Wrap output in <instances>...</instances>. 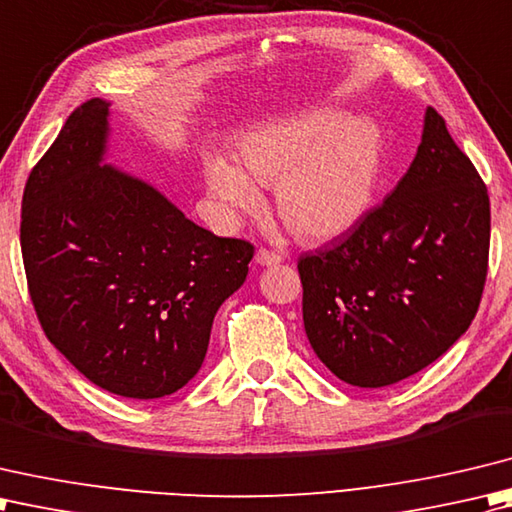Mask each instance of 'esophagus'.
I'll return each instance as SVG.
<instances>
[{"instance_id":"1","label":"esophagus","mask_w":512,"mask_h":512,"mask_svg":"<svg viewBox=\"0 0 512 512\" xmlns=\"http://www.w3.org/2000/svg\"><path fill=\"white\" fill-rule=\"evenodd\" d=\"M256 263L263 265V267H271V265L283 263V256L276 254V252H269V249H265V247H260L256 252Z\"/></svg>"}]
</instances>
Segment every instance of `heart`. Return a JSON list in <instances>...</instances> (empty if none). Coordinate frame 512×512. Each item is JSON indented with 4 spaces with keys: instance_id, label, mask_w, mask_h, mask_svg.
Returning a JSON list of instances; mask_svg holds the SVG:
<instances>
[{
    "instance_id": "heart-1",
    "label": "heart",
    "mask_w": 512,
    "mask_h": 512,
    "mask_svg": "<svg viewBox=\"0 0 512 512\" xmlns=\"http://www.w3.org/2000/svg\"><path fill=\"white\" fill-rule=\"evenodd\" d=\"M384 165L378 125L338 110L271 121L238 143V165L207 156L205 181L227 216L263 203L258 185H276V212L302 241L351 232L373 203Z\"/></svg>"
}]
</instances>
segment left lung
<instances>
[{
  "label": "left lung",
  "mask_w": 512,
  "mask_h": 512,
  "mask_svg": "<svg viewBox=\"0 0 512 512\" xmlns=\"http://www.w3.org/2000/svg\"><path fill=\"white\" fill-rule=\"evenodd\" d=\"M488 245L482 176L426 108L422 143L395 190L351 232L298 260L311 349L364 389L429 367L471 327Z\"/></svg>",
  "instance_id": "8db88e82"
}]
</instances>
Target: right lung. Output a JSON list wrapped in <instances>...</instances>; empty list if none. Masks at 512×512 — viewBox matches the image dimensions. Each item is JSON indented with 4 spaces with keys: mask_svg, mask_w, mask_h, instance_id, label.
I'll return each mask as SVG.
<instances>
[{
    "mask_svg": "<svg viewBox=\"0 0 512 512\" xmlns=\"http://www.w3.org/2000/svg\"><path fill=\"white\" fill-rule=\"evenodd\" d=\"M110 103L70 114L30 172L22 256L41 329L79 373L132 400L185 387L254 245L198 227L103 156Z\"/></svg>",
    "mask_w": 512,
    "mask_h": 512,
    "instance_id": "obj_1",
    "label": "right lung"
}]
</instances>
